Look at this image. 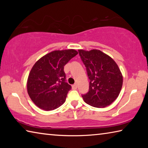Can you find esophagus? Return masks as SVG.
<instances>
[{"label":"esophagus","mask_w":148,"mask_h":148,"mask_svg":"<svg viewBox=\"0 0 148 148\" xmlns=\"http://www.w3.org/2000/svg\"><path fill=\"white\" fill-rule=\"evenodd\" d=\"M72 89H76L77 88V86L76 84H74V85H73V86H72Z\"/></svg>","instance_id":"esophagus-1"}]
</instances>
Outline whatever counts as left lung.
<instances>
[{"label": "left lung", "instance_id": "8db88e82", "mask_svg": "<svg viewBox=\"0 0 148 148\" xmlns=\"http://www.w3.org/2000/svg\"><path fill=\"white\" fill-rule=\"evenodd\" d=\"M78 52L90 80L89 91L82 95L84 101L96 108L109 106L119 96L123 86L118 66L113 59L99 49H79Z\"/></svg>", "mask_w": 148, "mask_h": 148}]
</instances>
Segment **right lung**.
Segmentation results:
<instances>
[{
  "instance_id": "add662e5",
  "label": "right lung",
  "mask_w": 148,
  "mask_h": 148,
  "mask_svg": "<svg viewBox=\"0 0 148 148\" xmlns=\"http://www.w3.org/2000/svg\"><path fill=\"white\" fill-rule=\"evenodd\" d=\"M77 54L75 49L56 50L41 57L32 66L27 79V92L40 108L53 110L66 101L71 86L65 80L64 66Z\"/></svg>"
}]
</instances>
